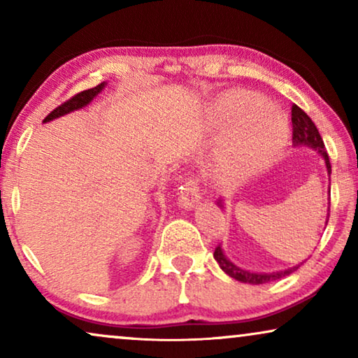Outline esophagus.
<instances>
[{
  "label": "esophagus",
  "mask_w": 358,
  "mask_h": 358,
  "mask_svg": "<svg viewBox=\"0 0 358 358\" xmlns=\"http://www.w3.org/2000/svg\"><path fill=\"white\" fill-rule=\"evenodd\" d=\"M200 202V192H199V185L195 180L190 179L189 182H185V185L180 190L179 194V207L190 210L197 207V203Z\"/></svg>",
  "instance_id": "1"
}]
</instances>
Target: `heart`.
Wrapping results in <instances>:
<instances>
[{
  "label": "heart",
  "mask_w": 358,
  "mask_h": 358,
  "mask_svg": "<svg viewBox=\"0 0 358 358\" xmlns=\"http://www.w3.org/2000/svg\"><path fill=\"white\" fill-rule=\"evenodd\" d=\"M213 115L220 124L236 125L234 151L248 168L261 171L283 153L290 138L285 114L256 92L227 91L217 97Z\"/></svg>",
  "instance_id": "obj_1"
}]
</instances>
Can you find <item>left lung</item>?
I'll return each mask as SVG.
<instances>
[{"instance_id":"left-lung-1","label":"left lung","mask_w":358,"mask_h":358,"mask_svg":"<svg viewBox=\"0 0 358 358\" xmlns=\"http://www.w3.org/2000/svg\"><path fill=\"white\" fill-rule=\"evenodd\" d=\"M292 124H293V146H306V148H311L313 151H317L322 156L326 164V171L327 176H329L331 180V163H329V156L326 153L324 143H322V138L317 131L316 125L313 124V120L308 117L305 112H303L298 106L292 107ZM331 195V187L327 190ZM217 205L220 208H224L223 200L220 199ZM327 220H329V207H327V217H326V224ZM215 261L218 262V266L222 271L229 275L234 280L243 282V283H251V285H261V283H268L273 280H278V278H283L287 275H290L292 272H295L301 264L298 266H293L290 268H285V271H275V272H254V271H246V268L236 266V264L229 261L224 254L222 244H218V248L215 249L213 252Z\"/></svg>"}]
</instances>
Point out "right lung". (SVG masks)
Masks as SVG:
<instances>
[{
	"instance_id": "1",
	"label": "right lung",
	"mask_w": 358,
	"mask_h": 358,
	"mask_svg": "<svg viewBox=\"0 0 358 358\" xmlns=\"http://www.w3.org/2000/svg\"><path fill=\"white\" fill-rule=\"evenodd\" d=\"M106 86H107V83L104 81V83H101V85L91 87V90H86V91L80 92V94L73 96L70 101L63 102V104L58 106L55 110H52L50 114L43 119V124H47V122H50V120H55V119H58V117L70 114V112L80 110V109H83V107H86L87 104H91V102L94 101V97L99 94V92H102V90H104Z\"/></svg>"
}]
</instances>
